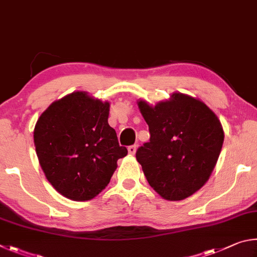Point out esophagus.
I'll return each instance as SVG.
<instances>
[{
  "instance_id": "esophagus-1",
  "label": "esophagus",
  "mask_w": 257,
  "mask_h": 257,
  "mask_svg": "<svg viewBox=\"0 0 257 257\" xmlns=\"http://www.w3.org/2000/svg\"><path fill=\"white\" fill-rule=\"evenodd\" d=\"M127 150H128V154L130 155H136V152H137V146H130L128 148H127Z\"/></svg>"
}]
</instances>
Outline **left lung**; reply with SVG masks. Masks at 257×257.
I'll return each instance as SVG.
<instances>
[{
	"label": "left lung",
	"instance_id": "obj_1",
	"mask_svg": "<svg viewBox=\"0 0 257 257\" xmlns=\"http://www.w3.org/2000/svg\"><path fill=\"white\" fill-rule=\"evenodd\" d=\"M139 108L149 125L150 140L137 160L150 186L165 200L181 201L208 182L223 143L217 115L199 99L173 93L169 100Z\"/></svg>",
	"mask_w": 257,
	"mask_h": 257
}]
</instances>
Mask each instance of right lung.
<instances>
[{
	"label": "right lung",
	"instance_id": "1",
	"mask_svg": "<svg viewBox=\"0 0 257 257\" xmlns=\"http://www.w3.org/2000/svg\"><path fill=\"white\" fill-rule=\"evenodd\" d=\"M109 102L83 91L54 101L36 123L34 142L45 176L63 196L88 201L97 196L127 155L108 124Z\"/></svg>",
	"mask_w": 257,
	"mask_h": 257
}]
</instances>
